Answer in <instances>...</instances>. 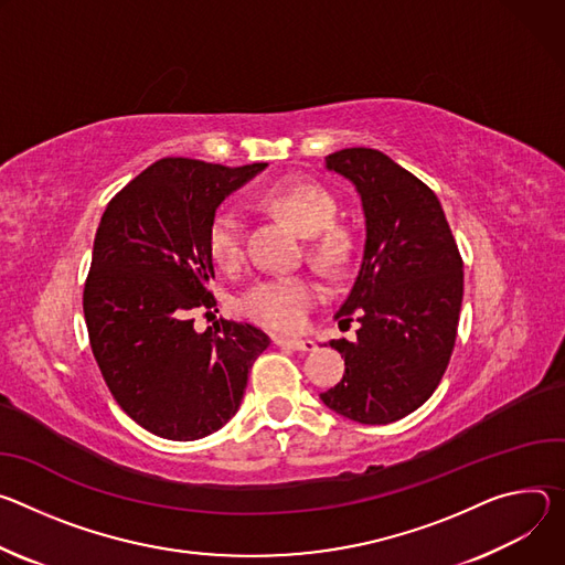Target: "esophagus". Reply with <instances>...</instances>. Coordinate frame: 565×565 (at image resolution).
<instances>
[{
	"instance_id": "1",
	"label": "esophagus",
	"mask_w": 565,
	"mask_h": 565,
	"mask_svg": "<svg viewBox=\"0 0 565 565\" xmlns=\"http://www.w3.org/2000/svg\"><path fill=\"white\" fill-rule=\"evenodd\" d=\"M276 345L289 348V350H298V352H311V350L317 348L315 341H307V339H285V337H276Z\"/></svg>"
}]
</instances>
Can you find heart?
Listing matches in <instances>:
<instances>
[{"label":"heart","mask_w":565,"mask_h":565,"mask_svg":"<svg viewBox=\"0 0 565 565\" xmlns=\"http://www.w3.org/2000/svg\"><path fill=\"white\" fill-rule=\"evenodd\" d=\"M260 204L287 220L298 233L309 235V254L321 267L337 271L352 254V233L334 222L337 198L319 181L291 179L276 183L260 195ZM213 260L222 269L239 267L244 258V220L237 211L222 206L213 213L206 231ZM321 300L319 285L305 274L271 276L246 287L237 298L239 315L258 326L289 332Z\"/></svg>","instance_id":"heart-1"}]
</instances>
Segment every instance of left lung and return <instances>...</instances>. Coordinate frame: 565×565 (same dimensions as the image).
<instances>
[{
  "instance_id": "1",
  "label": "left lung",
  "mask_w": 565,
  "mask_h": 565,
  "mask_svg": "<svg viewBox=\"0 0 565 565\" xmlns=\"http://www.w3.org/2000/svg\"><path fill=\"white\" fill-rule=\"evenodd\" d=\"M326 163L356 185L365 246L334 317L339 328L359 321L356 341H330L345 374L321 399L348 419L391 424L443 382L460 321L462 258L440 200L388 154L345 148Z\"/></svg>"
}]
</instances>
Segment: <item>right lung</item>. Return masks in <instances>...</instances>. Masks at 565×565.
<instances>
[{"instance_id":"add662e5","label":"right lung","mask_w":565,"mask_h":565,"mask_svg":"<svg viewBox=\"0 0 565 565\" xmlns=\"http://www.w3.org/2000/svg\"><path fill=\"white\" fill-rule=\"evenodd\" d=\"M265 166L159 159L109 200L96 228L83 291L89 345L116 404L166 440L222 428L271 343L263 330L224 319L195 332L198 311L217 305L209 222Z\"/></svg>"}]
</instances>
